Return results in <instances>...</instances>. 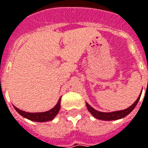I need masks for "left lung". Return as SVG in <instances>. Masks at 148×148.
<instances>
[{"label": "left lung", "instance_id": "8db88e82", "mask_svg": "<svg viewBox=\"0 0 148 148\" xmlns=\"http://www.w3.org/2000/svg\"><path fill=\"white\" fill-rule=\"evenodd\" d=\"M142 94V93H141ZM140 95L138 96V98L137 99V100L134 102L133 105H131L130 107H128L127 109L123 110H119V111H114V112H110V113H106V112H100V111L96 110L93 109L91 106L86 103V107H87V110L90 111V113L95 118V119H98L100 120H105V121H110V120H117V119H122L124 118L125 116H127L128 114H130L132 111L134 110V109L136 107L137 104L138 103L140 99Z\"/></svg>", "mask_w": 148, "mask_h": 148}]
</instances>
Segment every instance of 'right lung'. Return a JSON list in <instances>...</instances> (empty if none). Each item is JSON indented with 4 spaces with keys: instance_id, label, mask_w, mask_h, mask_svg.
I'll use <instances>...</instances> for the list:
<instances>
[{
    "instance_id": "add662e5",
    "label": "right lung",
    "mask_w": 148,
    "mask_h": 148,
    "mask_svg": "<svg viewBox=\"0 0 148 148\" xmlns=\"http://www.w3.org/2000/svg\"><path fill=\"white\" fill-rule=\"evenodd\" d=\"M60 103H61V99H59L58 104L54 106L52 110L46 112H42V113H29V112H25V111L20 110V109L16 108L14 106L15 110L17 111L20 115L32 121H36V122H48V121H51L53 120L55 116L58 114L60 110Z\"/></svg>"
}]
</instances>
